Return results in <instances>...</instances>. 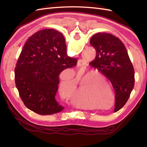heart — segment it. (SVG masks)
<instances>
[{"instance_id":"b5f03b06","label":"heart","mask_w":147,"mask_h":147,"mask_svg":"<svg viewBox=\"0 0 147 147\" xmlns=\"http://www.w3.org/2000/svg\"><path fill=\"white\" fill-rule=\"evenodd\" d=\"M86 71V69H82L77 72L73 78V85L70 93L72 102L81 107H85L88 105L86 98V95L90 99L94 102H98L103 100L106 92L109 95L112 93L111 86L103 74L98 71H90L88 73ZM80 80V85H79V82ZM70 88L69 82H62L60 86L61 95L67 97ZM83 89L85 90V92L82 91Z\"/></svg>"}]
</instances>
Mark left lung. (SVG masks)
Wrapping results in <instances>:
<instances>
[{
    "label": "left lung",
    "instance_id": "1",
    "mask_svg": "<svg viewBox=\"0 0 147 147\" xmlns=\"http://www.w3.org/2000/svg\"><path fill=\"white\" fill-rule=\"evenodd\" d=\"M90 43L96 51L90 64L111 82L117 112L126 104L135 85V70L127 51L120 39L109 33H96Z\"/></svg>",
    "mask_w": 147,
    "mask_h": 147
}]
</instances>
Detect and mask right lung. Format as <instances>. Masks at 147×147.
Here are the masks:
<instances>
[{"mask_svg":"<svg viewBox=\"0 0 147 147\" xmlns=\"http://www.w3.org/2000/svg\"><path fill=\"white\" fill-rule=\"evenodd\" d=\"M68 57L62 34L54 29L38 31L26 40L14 69L16 86L27 108L40 115H51L64 107L55 100L59 75L75 66Z\"/></svg>","mask_w":147,"mask_h":147,"instance_id":"1","label":"right lung"}]
</instances>
